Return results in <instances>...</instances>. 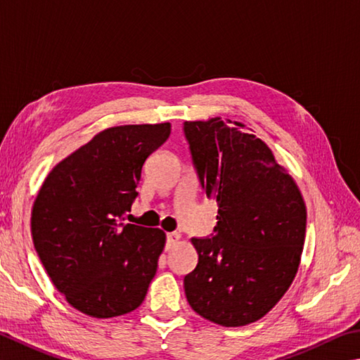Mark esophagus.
<instances>
[{"label": "esophagus", "mask_w": 360, "mask_h": 360, "mask_svg": "<svg viewBox=\"0 0 360 360\" xmlns=\"http://www.w3.org/2000/svg\"><path fill=\"white\" fill-rule=\"evenodd\" d=\"M179 240H181V234L179 233H168L167 234V247L168 248L178 245Z\"/></svg>", "instance_id": "esophagus-1"}]
</instances>
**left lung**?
<instances>
[{
	"instance_id": "left-lung-1",
	"label": "left lung",
	"mask_w": 360,
	"mask_h": 360,
	"mask_svg": "<svg viewBox=\"0 0 360 360\" xmlns=\"http://www.w3.org/2000/svg\"><path fill=\"white\" fill-rule=\"evenodd\" d=\"M187 121L186 139L207 198L217 201L212 238H192L198 264L186 297L207 321H258L288 291L305 240L307 209L288 169L243 122Z\"/></svg>"
}]
</instances>
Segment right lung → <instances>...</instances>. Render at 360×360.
I'll use <instances>...</instances> for the list:
<instances>
[{
    "label": "right lung",
    "mask_w": 360,
    "mask_h": 360,
    "mask_svg": "<svg viewBox=\"0 0 360 360\" xmlns=\"http://www.w3.org/2000/svg\"><path fill=\"white\" fill-rule=\"evenodd\" d=\"M169 132V122L108 127L56 163L39 188L32 243L56 290L84 315L121 316L145 300L167 236L122 224V214Z\"/></svg>",
    "instance_id": "obj_1"
}]
</instances>
